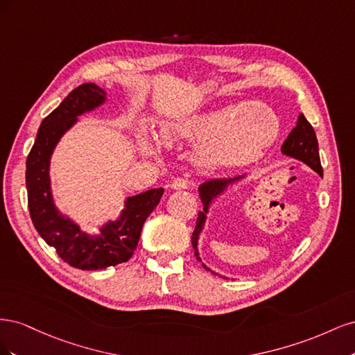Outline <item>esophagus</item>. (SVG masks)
<instances>
[{"mask_svg": "<svg viewBox=\"0 0 355 355\" xmlns=\"http://www.w3.org/2000/svg\"><path fill=\"white\" fill-rule=\"evenodd\" d=\"M170 188L171 189H187V188H189V180L182 179V178H176L170 184Z\"/></svg>", "mask_w": 355, "mask_h": 355, "instance_id": "1", "label": "esophagus"}]
</instances>
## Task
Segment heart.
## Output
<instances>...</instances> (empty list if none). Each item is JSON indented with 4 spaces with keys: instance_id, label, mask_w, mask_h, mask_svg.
<instances>
[{
    "instance_id": "heart-1",
    "label": "heart",
    "mask_w": 355,
    "mask_h": 355,
    "mask_svg": "<svg viewBox=\"0 0 355 355\" xmlns=\"http://www.w3.org/2000/svg\"><path fill=\"white\" fill-rule=\"evenodd\" d=\"M277 135V115L270 106L256 102L173 118L161 125V139L166 145L200 144L194 157L197 164L204 167L250 164L274 142ZM141 148L145 153L153 151L149 136H142Z\"/></svg>"
}]
</instances>
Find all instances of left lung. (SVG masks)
Wrapping results in <instances>:
<instances>
[{"instance_id": "left-lung-1", "label": "left lung", "mask_w": 355, "mask_h": 355, "mask_svg": "<svg viewBox=\"0 0 355 355\" xmlns=\"http://www.w3.org/2000/svg\"><path fill=\"white\" fill-rule=\"evenodd\" d=\"M282 153L290 158L302 161V163L306 164L309 168H313L315 173L323 176V167H321V163H320L317 136L313 125L309 124V121L304 116V114L299 115L296 125L292 128V132L288 133L284 144L282 145ZM245 178H247V173L237 175L232 178L209 179V180H204L198 187V196L202 202V210L198 211L197 225H196L194 232H192L191 241H192V247H194L196 250L194 253L200 262H201V257L198 252V240H200L201 232L204 231V228H206L207 214L214 206V202H216L223 194H227L234 184L241 182ZM202 266L206 268L207 271H211L206 263H202ZM211 274H218V272L211 271Z\"/></svg>"}]
</instances>
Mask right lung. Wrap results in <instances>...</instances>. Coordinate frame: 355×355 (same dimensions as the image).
I'll return each mask as SVG.
<instances>
[{
	"label": "right lung",
	"mask_w": 355,
	"mask_h": 355,
	"mask_svg": "<svg viewBox=\"0 0 355 355\" xmlns=\"http://www.w3.org/2000/svg\"><path fill=\"white\" fill-rule=\"evenodd\" d=\"M106 102V90L94 83L73 89L42 120L26 159L28 207L32 223L41 239L55 247L63 261L84 271L105 270L130 259L146 218L158 206L164 192L163 188H153L125 197L120 214L105 220L98 227V232L93 234L81 230L69 214L59 210L51 189V155L81 115L96 111Z\"/></svg>",
	"instance_id": "obj_1"
}]
</instances>
